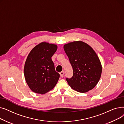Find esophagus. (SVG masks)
<instances>
[{"mask_svg":"<svg viewBox=\"0 0 124 124\" xmlns=\"http://www.w3.org/2000/svg\"><path fill=\"white\" fill-rule=\"evenodd\" d=\"M64 71H61V72L60 73V76L61 77H63L64 76Z\"/></svg>","mask_w":124,"mask_h":124,"instance_id":"1","label":"esophagus"}]
</instances>
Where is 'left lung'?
Wrapping results in <instances>:
<instances>
[{"mask_svg": "<svg viewBox=\"0 0 124 124\" xmlns=\"http://www.w3.org/2000/svg\"><path fill=\"white\" fill-rule=\"evenodd\" d=\"M64 49L73 71V76L66 78L69 86L82 93L93 89L99 81L102 71L101 61L95 51L80 41L64 45Z\"/></svg>", "mask_w": 124, "mask_h": 124, "instance_id": "obj_1", "label": "left lung"}]
</instances>
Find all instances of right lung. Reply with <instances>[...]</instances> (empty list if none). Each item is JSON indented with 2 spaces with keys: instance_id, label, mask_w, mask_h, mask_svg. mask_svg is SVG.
Masks as SVG:
<instances>
[{
  "instance_id": "add662e5",
  "label": "right lung",
  "mask_w": 124,
  "mask_h": 124,
  "mask_svg": "<svg viewBox=\"0 0 124 124\" xmlns=\"http://www.w3.org/2000/svg\"><path fill=\"white\" fill-rule=\"evenodd\" d=\"M57 49L55 44L42 42L30 52L24 64V75L33 92L45 94L56 85L60 74L55 71L51 57Z\"/></svg>"
}]
</instances>
